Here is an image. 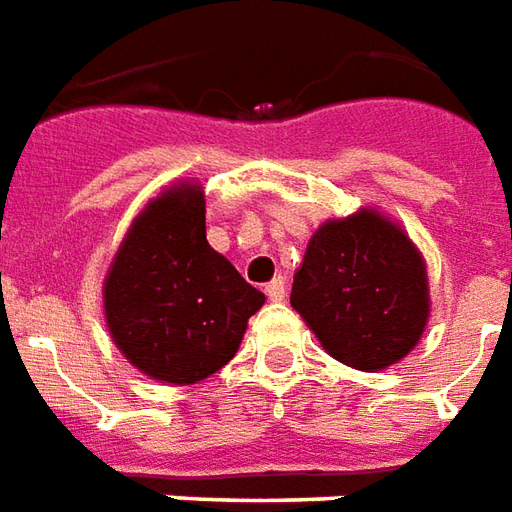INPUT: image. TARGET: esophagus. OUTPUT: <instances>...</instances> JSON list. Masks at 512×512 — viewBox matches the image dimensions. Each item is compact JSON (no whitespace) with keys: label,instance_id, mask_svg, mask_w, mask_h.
<instances>
[{"label":"esophagus","instance_id":"obj_1","mask_svg":"<svg viewBox=\"0 0 512 512\" xmlns=\"http://www.w3.org/2000/svg\"><path fill=\"white\" fill-rule=\"evenodd\" d=\"M264 292H267V297H270V300H275V303H278V300H284L286 297V281L284 278H273L270 284L264 286Z\"/></svg>","mask_w":512,"mask_h":512}]
</instances>
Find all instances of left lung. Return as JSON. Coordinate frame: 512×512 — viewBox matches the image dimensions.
Segmentation results:
<instances>
[{
    "label": "left lung",
    "mask_w": 512,
    "mask_h": 512,
    "mask_svg": "<svg viewBox=\"0 0 512 512\" xmlns=\"http://www.w3.org/2000/svg\"><path fill=\"white\" fill-rule=\"evenodd\" d=\"M289 303L336 361L364 372L411 353L430 314L419 250L394 223L366 209L320 226Z\"/></svg>",
    "instance_id": "1"
}]
</instances>
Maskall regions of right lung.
Returning <instances> with one entry per match:
<instances>
[{
    "mask_svg": "<svg viewBox=\"0 0 512 512\" xmlns=\"http://www.w3.org/2000/svg\"><path fill=\"white\" fill-rule=\"evenodd\" d=\"M262 303V292L206 242L204 195L192 184L146 206L104 284V314L121 353L173 386L226 366Z\"/></svg>",
    "mask_w": 512,
    "mask_h": 512,
    "instance_id": "1",
    "label": "right lung"
}]
</instances>
